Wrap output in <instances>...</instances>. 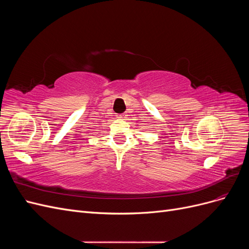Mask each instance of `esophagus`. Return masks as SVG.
<instances>
[{
    "mask_svg": "<svg viewBox=\"0 0 249 249\" xmlns=\"http://www.w3.org/2000/svg\"><path fill=\"white\" fill-rule=\"evenodd\" d=\"M125 116H126V115H125V113H123V114H118L116 117H117V118H119V119H124V118H125Z\"/></svg>",
    "mask_w": 249,
    "mask_h": 249,
    "instance_id": "obj_1",
    "label": "esophagus"
}]
</instances>
